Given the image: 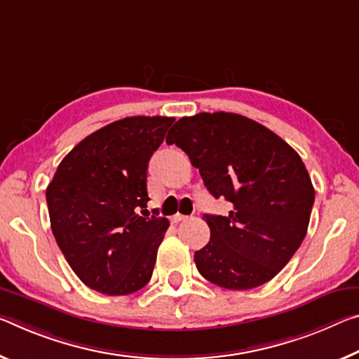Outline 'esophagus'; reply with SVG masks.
I'll list each match as a JSON object with an SVG mask.
<instances>
[{"instance_id": "1", "label": "esophagus", "mask_w": 359, "mask_h": 359, "mask_svg": "<svg viewBox=\"0 0 359 359\" xmlns=\"http://www.w3.org/2000/svg\"><path fill=\"white\" fill-rule=\"evenodd\" d=\"M189 217H187V215H182V214H175L174 217H172V222L174 224H179V222H184V220H187Z\"/></svg>"}]
</instances>
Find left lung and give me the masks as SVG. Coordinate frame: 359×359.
<instances>
[{"instance_id": "1", "label": "left lung", "mask_w": 359, "mask_h": 359, "mask_svg": "<svg viewBox=\"0 0 359 359\" xmlns=\"http://www.w3.org/2000/svg\"><path fill=\"white\" fill-rule=\"evenodd\" d=\"M166 142L200 169L214 198L231 203L229 215L204 214L210 240L195 252L208 281L248 291L270 281L300 248L315 203L302 158L280 135L236 113L180 118Z\"/></svg>"}]
</instances>
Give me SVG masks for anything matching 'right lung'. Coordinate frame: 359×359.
Listing matches in <instances>:
<instances>
[{
	"mask_svg": "<svg viewBox=\"0 0 359 359\" xmlns=\"http://www.w3.org/2000/svg\"><path fill=\"white\" fill-rule=\"evenodd\" d=\"M172 123L130 116L107 124L62 159L48 185L55 241L79 280L100 294H133L150 281L169 220L142 217L147 169Z\"/></svg>",
	"mask_w": 359,
	"mask_h": 359,
	"instance_id": "obj_1",
	"label": "right lung"
}]
</instances>
